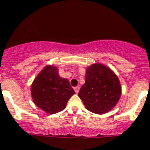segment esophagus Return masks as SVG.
Returning <instances> with one entry per match:
<instances>
[{
    "label": "esophagus",
    "mask_w": 150,
    "mask_h": 150,
    "mask_svg": "<svg viewBox=\"0 0 150 150\" xmlns=\"http://www.w3.org/2000/svg\"><path fill=\"white\" fill-rule=\"evenodd\" d=\"M74 90H75V93H78L80 91V87L79 86H76V87H74Z\"/></svg>",
    "instance_id": "obj_1"
}]
</instances>
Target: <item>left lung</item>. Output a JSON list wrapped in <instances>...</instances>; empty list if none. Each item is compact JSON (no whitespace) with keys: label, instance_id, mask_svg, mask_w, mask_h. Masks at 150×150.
<instances>
[{"label":"left lung","instance_id":"1","mask_svg":"<svg viewBox=\"0 0 150 150\" xmlns=\"http://www.w3.org/2000/svg\"><path fill=\"white\" fill-rule=\"evenodd\" d=\"M121 87L114 72L102 64L88 67L86 82L78 93L86 108L96 114L110 111L120 99Z\"/></svg>","mask_w":150,"mask_h":150}]
</instances>
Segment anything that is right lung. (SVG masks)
Returning a JSON list of instances; mask_svg holds the SVG:
<instances>
[{
  "label": "right lung",
  "instance_id": "add662e5",
  "mask_svg": "<svg viewBox=\"0 0 150 150\" xmlns=\"http://www.w3.org/2000/svg\"><path fill=\"white\" fill-rule=\"evenodd\" d=\"M31 93L38 107L47 113L55 114L65 108L68 100L75 92L67 79L59 76L56 67L48 65L34 80Z\"/></svg>",
  "mask_w": 150,
  "mask_h": 150
}]
</instances>
